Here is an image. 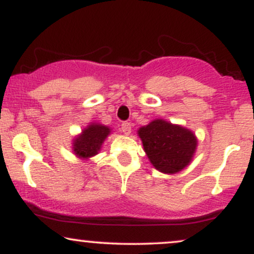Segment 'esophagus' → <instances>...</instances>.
Masks as SVG:
<instances>
[{
	"instance_id": "obj_1",
	"label": "esophagus",
	"mask_w": 254,
	"mask_h": 254,
	"mask_svg": "<svg viewBox=\"0 0 254 254\" xmlns=\"http://www.w3.org/2000/svg\"><path fill=\"white\" fill-rule=\"evenodd\" d=\"M122 131H123L124 135H129L131 132V124L129 122H124V123H122Z\"/></svg>"
}]
</instances>
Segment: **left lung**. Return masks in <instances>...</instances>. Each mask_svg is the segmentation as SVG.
<instances>
[{
  "instance_id": "8db88e82",
  "label": "left lung",
  "mask_w": 254,
  "mask_h": 254,
  "mask_svg": "<svg viewBox=\"0 0 254 254\" xmlns=\"http://www.w3.org/2000/svg\"><path fill=\"white\" fill-rule=\"evenodd\" d=\"M137 132L148 159L157 171L174 174L190 165L197 148V138L191 130L155 119Z\"/></svg>"
}]
</instances>
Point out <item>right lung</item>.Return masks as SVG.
I'll list each match as a JSON object with an SVG mask.
<instances>
[{
  "label": "right lung",
  "instance_id": "1",
  "mask_svg": "<svg viewBox=\"0 0 254 254\" xmlns=\"http://www.w3.org/2000/svg\"><path fill=\"white\" fill-rule=\"evenodd\" d=\"M111 129L103 124L90 123L82 133L75 137L72 142V149L81 159H88L97 155L106 137L110 135Z\"/></svg>",
  "mask_w": 254,
  "mask_h": 254
}]
</instances>
